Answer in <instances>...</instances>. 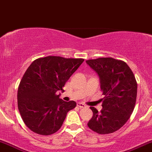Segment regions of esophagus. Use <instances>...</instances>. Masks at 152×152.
<instances>
[{"label": "esophagus", "instance_id": "1", "mask_svg": "<svg viewBox=\"0 0 152 152\" xmlns=\"http://www.w3.org/2000/svg\"><path fill=\"white\" fill-rule=\"evenodd\" d=\"M77 106L79 107H80V108H83V107H86V105H85L84 104L81 103V102H78V103H77Z\"/></svg>", "mask_w": 152, "mask_h": 152}]
</instances>
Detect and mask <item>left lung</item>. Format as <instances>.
<instances>
[{"label":"left lung","mask_w":152,"mask_h":152,"mask_svg":"<svg viewBox=\"0 0 152 152\" xmlns=\"http://www.w3.org/2000/svg\"><path fill=\"white\" fill-rule=\"evenodd\" d=\"M98 74L104 98L98 112L91 107L93 116L88 126L99 134H109L120 129L133 111L137 96V83L129 66L112 57L86 61Z\"/></svg>","instance_id":"1"}]
</instances>
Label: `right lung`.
I'll list each match as a JSON object with an SVG mask.
<instances>
[{"instance_id":"obj_1","label":"right lung","mask_w":152,"mask_h":152,"mask_svg":"<svg viewBox=\"0 0 152 152\" xmlns=\"http://www.w3.org/2000/svg\"><path fill=\"white\" fill-rule=\"evenodd\" d=\"M83 59L48 56L35 60L23 75L17 93L18 109L28 129L48 136L62 126L66 114L76 106L60 99L63 87Z\"/></svg>"}]
</instances>
